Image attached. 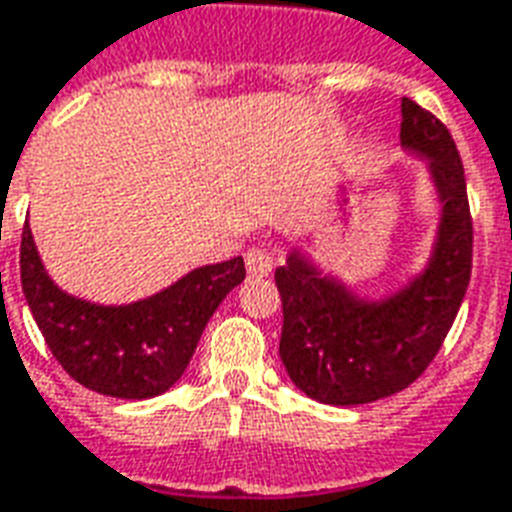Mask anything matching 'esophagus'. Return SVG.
Listing matches in <instances>:
<instances>
[{
  "label": "esophagus",
  "mask_w": 512,
  "mask_h": 512,
  "mask_svg": "<svg viewBox=\"0 0 512 512\" xmlns=\"http://www.w3.org/2000/svg\"><path fill=\"white\" fill-rule=\"evenodd\" d=\"M244 263H247L249 276H255V279H260V276H268V273L273 271V257L260 247L247 249V252H244Z\"/></svg>",
  "instance_id": "34e87169"
}]
</instances>
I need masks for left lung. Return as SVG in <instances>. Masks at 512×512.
Returning <instances> with one entry per match:
<instances>
[{"label": "left lung", "mask_w": 512, "mask_h": 512, "mask_svg": "<svg viewBox=\"0 0 512 512\" xmlns=\"http://www.w3.org/2000/svg\"><path fill=\"white\" fill-rule=\"evenodd\" d=\"M400 147L427 166L438 225L419 271L378 298L325 271L306 247L276 268L282 295V357L303 395L325 405L376 403L397 395L435 360L462 306L473 268V220L459 150L448 128L403 99Z\"/></svg>", "instance_id": "left-lung-1"}]
</instances>
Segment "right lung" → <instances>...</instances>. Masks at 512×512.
Here are the masks:
<instances>
[{
    "instance_id": "obj_1",
    "label": "right lung",
    "mask_w": 512,
    "mask_h": 512,
    "mask_svg": "<svg viewBox=\"0 0 512 512\" xmlns=\"http://www.w3.org/2000/svg\"><path fill=\"white\" fill-rule=\"evenodd\" d=\"M244 260L201 265L134 303L104 306L61 290L37 252L29 222L21 239V284L31 317L61 368L93 392L147 400L177 384L206 322L244 282Z\"/></svg>"
}]
</instances>
